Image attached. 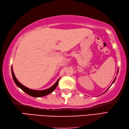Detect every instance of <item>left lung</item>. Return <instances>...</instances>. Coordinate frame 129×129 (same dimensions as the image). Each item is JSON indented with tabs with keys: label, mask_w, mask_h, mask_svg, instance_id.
<instances>
[{
	"label": "left lung",
	"mask_w": 129,
	"mask_h": 129,
	"mask_svg": "<svg viewBox=\"0 0 129 129\" xmlns=\"http://www.w3.org/2000/svg\"><path fill=\"white\" fill-rule=\"evenodd\" d=\"M118 71H119V70H117V73H118ZM116 77H115V79H114V81H113V83H112V84H111V86L112 85V84H113V83H114V82H115V79H116ZM110 87H109V88H110Z\"/></svg>",
	"instance_id": "left-lung-1"
}]
</instances>
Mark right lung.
<instances>
[{
    "label": "right lung",
    "instance_id": "1",
    "mask_svg": "<svg viewBox=\"0 0 129 129\" xmlns=\"http://www.w3.org/2000/svg\"><path fill=\"white\" fill-rule=\"evenodd\" d=\"M12 74L13 80H14V81L16 85H17L19 87V88H20L21 90H22L23 91L26 93L27 94H28L29 95L31 96L35 97V98L45 96H46V95H48L49 94H51V93L56 89V87H57V85H58L59 80L60 79V78H59L58 80L56 81V83H55L53 86H51L50 87H49V89H45V90H33V89H29V88H28V87H26V86H24L23 85L21 84L20 82H19L17 80V79L16 78L15 76L14 75V72H13V67H12Z\"/></svg>",
    "mask_w": 129,
    "mask_h": 129
}]
</instances>
